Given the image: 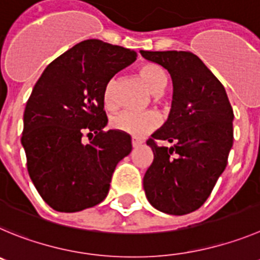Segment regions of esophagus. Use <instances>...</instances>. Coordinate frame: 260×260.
Masks as SVG:
<instances>
[{
  "mask_svg": "<svg viewBox=\"0 0 260 260\" xmlns=\"http://www.w3.org/2000/svg\"><path fill=\"white\" fill-rule=\"evenodd\" d=\"M140 144H141V141H140V140H137V139H135V137H133V139H132V146H133V147H136V146H139Z\"/></svg>",
  "mask_w": 260,
  "mask_h": 260,
  "instance_id": "34e87169",
  "label": "esophagus"
}]
</instances>
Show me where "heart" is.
Masks as SVG:
<instances>
[{"instance_id":"1","label":"heart","mask_w":260,"mask_h":260,"mask_svg":"<svg viewBox=\"0 0 260 260\" xmlns=\"http://www.w3.org/2000/svg\"><path fill=\"white\" fill-rule=\"evenodd\" d=\"M140 76L142 81L146 84L153 94H160L165 90L167 85V75L158 64L155 63H145L139 70ZM116 80L111 79L107 81L105 86L104 100L107 106L114 105V92H115ZM159 119L155 113L153 111H146V113H135V111H121L111 118L110 124L114 129L120 131V132L128 133L135 137H144L145 135L150 133L151 131L158 127Z\"/></svg>"}]
</instances>
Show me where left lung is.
<instances>
[{
    "instance_id": "1",
    "label": "left lung",
    "mask_w": 260,
    "mask_h": 260,
    "mask_svg": "<svg viewBox=\"0 0 260 260\" xmlns=\"http://www.w3.org/2000/svg\"><path fill=\"white\" fill-rule=\"evenodd\" d=\"M172 79V104L167 121L146 144L154 153L144 176L147 201L159 211L185 215L210 197L225 170L233 145V110L224 86L190 51H146ZM154 139L167 141L159 147Z\"/></svg>"
}]
</instances>
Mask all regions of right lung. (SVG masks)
<instances>
[{
    "instance_id": "add662e5",
    "label": "right lung",
    "mask_w": 260,
    "mask_h": 260,
    "mask_svg": "<svg viewBox=\"0 0 260 260\" xmlns=\"http://www.w3.org/2000/svg\"><path fill=\"white\" fill-rule=\"evenodd\" d=\"M137 58L97 39L76 44L44 70L25 105L22 145L28 174L59 212L101 203L116 165L132 150L131 136L105 132V86ZM86 134L89 143L83 142Z\"/></svg>"
}]
</instances>
